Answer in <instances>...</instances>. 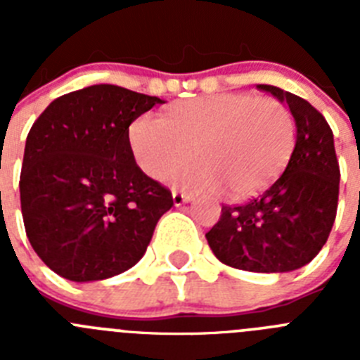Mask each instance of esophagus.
Segmentation results:
<instances>
[{
    "instance_id": "1",
    "label": "esophagus",
    "mask_w": 360,
    "mask_h": 360,
    "mask_svg": "<svg viewBox=\"0 0 360 360\" xmlns=\"http://www.w3.org/2000/svg\"><path fill=\"white\" fill-rule=\"evenodd\" d=\"M189 200H191V195H187V193L173 191V202H174V205H182V203L189 202Z\"/></svg>"
}]
</instances>
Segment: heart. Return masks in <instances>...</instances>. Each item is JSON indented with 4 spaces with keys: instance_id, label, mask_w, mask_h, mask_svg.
I'll use <instances>...</instances> for the list:
<instances>
[{
    "instance_id": "heart-1",
    "label": "heart",
    "mask_w": 360,
    "mask_h": 360,
    "mask_svg": "<svg viewBox=\"0 0 360 360\" xmlns=\"http://www.w3.org/2000/svg\"><path fill=\"white\" fill-rule=\"evenodd\" d=\"M129 146L141 169L174 186L196 191L227 189L245 198L265 189L285 167L294 146L290 111L274 97L216 94L174 104L165 119L151 113L129 126Z\"/></svg>"
}]
</instances>
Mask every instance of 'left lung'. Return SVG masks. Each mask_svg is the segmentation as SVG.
Here are the masks:
<instances>
[{
	"instance_id": "left-lung-1",
	"label": "left lung",
	"mask_w": 360,
	"mask_h": 360,
	"mask_svg": "<svg viewBox=\"0 0 360 360\" xmlns=\"http://www.w3.org/2000/svg\"><path fill=\"white\" fill-rule=\"evenodd\" d=\"M257 88L290 108L297 126L294 151L287 169L256 198L224 205L205 238L225 265L249 272H288L310 263L328 240L341 169L332 128L321 111L276 86Z\"/></svg>"
}]
</instances>
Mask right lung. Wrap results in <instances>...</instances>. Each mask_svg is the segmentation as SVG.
Listing matches in <instances>:
<instances>
[{"instance_id": "1", "label": "right lung", "mask_w": 360, "mask_h": 360, "mask_svg": "<svg viewBox=\"0 0 360 360\" xmlns=\"http://www.w3.org/2000/svg\"><path fill=\"white\" fill-rule=\"evenodd\" d=\"M164 101L113 84L56 98L32 124L19 176L32 249L70 281H98L131 269L171 191L136 165L129 124Z\"/></svg>"}]
</instances>
